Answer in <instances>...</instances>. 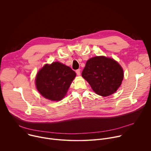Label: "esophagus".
<instances>
[{
	"mask_svg": "<svg viewBox=\"0 0 151 151\" xmlns=\"http://www.w3.org/2000/svg\"><path fill=\"white\" fill-rule=\"evenodd\" d=\"M76 73L77 75L79 76V75H81V70H80V69H77V70H76Z\"/></svg>",
	"mask_w": 151,
	"mask_h": 151,
	"instance_id": "1",
	"label": "esophagus"
}]
</instances>
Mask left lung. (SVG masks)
I'll return each mask as SVG.
<instances>
[{"mask_svg":"<svg viewBox=\"0 0 151 151\" xmlns=\"http://www.w3.org/2000/svg\"><path fill=\"white\" fill-rule=\"evenodd\" d=\"M82 76L97 94L106 97L114 94L120 87L124 72L120 64L114 59L96 56L86 63Z\"/></svg>","mask_w":151,"mask_h":151,"instance_id":"obj_1","label":"left lung"}]
</instances>
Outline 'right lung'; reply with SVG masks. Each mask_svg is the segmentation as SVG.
I'll return each mask as SVG.
<instances>
[{
	"instance_id": "add662e5",
	"label": "right lung",
	"mask_w": 151,
	"mask_h": 151,
	"mask_svg": "<svg viewBox=\"0 0 151 151\" xmlns=\"http://www.w3.org/2000/svg\"><path fill=\"white\" fill-rule=\"evenodd\" d=\"M75 76L70 68L60 62L47 64L36 75V88L45 98L60 101L66 94Z\"/></svg>"
}]
</instances>
